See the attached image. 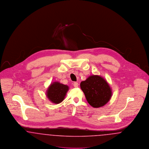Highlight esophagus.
Segmentation results:
<instances>
[{"instance_id":"obj_1","label":"esophagus","mask_w":149,"mask_h":149,"mask_svg":"<svg viewBox=\"0 0 149 149\" xmlns=\"http://www.w3.org/2000/svg\"><path fill=\"white\" fill-rule=\"evenodd\" d=\"M73 85H74V86L75 87V88H78V83L77 82H74V84H73Z\"/></svg>"}]
</instances>
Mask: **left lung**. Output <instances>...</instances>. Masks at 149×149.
Wrapping results in <instances>:
<instances>
[{"instance_id":"left-lung-1","label":"left lung","mask_w":149,"mask_h":149,"mask_svg":"<svg viewBox=\"0 0 149 149\" xmlns=\"http://www.w3.org/2000/svg\"><path fill=\"white\" fill-rule=\"evenodd\" d=\"M88 103L94 108L104 106L112 95V89L106 80L99 75L89 76L80 83Z\"/></svg>"}]
</instances>
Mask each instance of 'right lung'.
I'll return each mask as SVG.
<instances>
[{"label":"right lung","mask_w":149,"mask_h":149,"mask_svg":"<svg viewBox=\"0 0 149 149\" xmlns=\"http://www.w3.org/2000/svg\"><path fill=\"white\" fill-rule=\"evenodd\" d=\"M69 89L68 85L55 81L49 86L46 92V96L52 103L58 104L64 100Z\"/></svg>","instance_id":"right-lung-1"}]
</instances>
